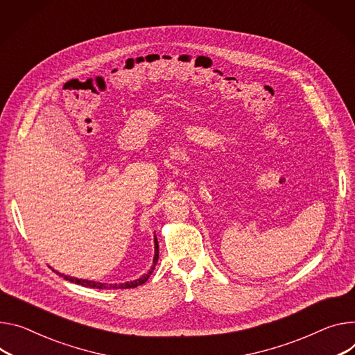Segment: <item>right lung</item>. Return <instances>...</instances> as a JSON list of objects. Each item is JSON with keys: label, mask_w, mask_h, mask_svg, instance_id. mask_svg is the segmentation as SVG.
<instances>
[{"label": "right lung", "mask_w": 355, "mask_h": 355, "mask_svg": "<svg viewBox=\"0 0 355 355\" xmlns=\"http://www.w3.org/2000/svg\"><path fill=\"white\" fill-rule=\"evenodd\" d=\"M157 261H158V242H157V236L154 235V259H153V266L151 269L144 275L141 276L140 279L137 280H133V282H125V283H114V284H106V283H101V282H93V280H85V279H78V277H72V276H65V275H59V276H63V279H67L69 282H73L76 284H80V286H85V287H92V288H133V287H137L143 283L147 282V279L150 277V275L153 273L155 265H157Z\"/></svg>", "instance_id": "obj_1"}]
</instances>
